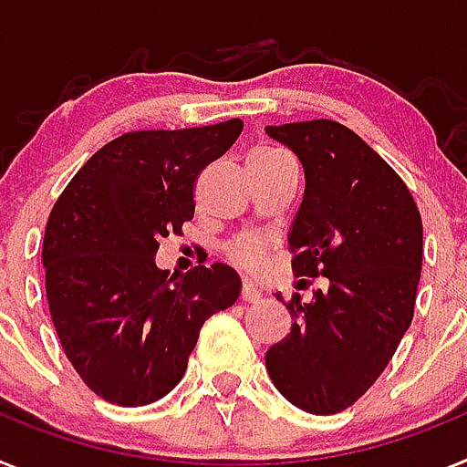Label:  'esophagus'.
Instances as JSON below:
<instances>
[{
    "label": "esophagus",
    "instance_id": "esophagus-1",
    "mask_svg": "<svg viewBox=\"0 0 467 467\" xmlns=\"http://www.w3.org/2000/svg\"><path fill=\"white\" fill-rule=\"evenodd\" d=\"M241 300L243 302H260L262 300V293L257 290V285H254L253 281H243V288H241Z\"/></svg>",
    "mask_w": 467,
    "mask_h": 467
}]
</instances>
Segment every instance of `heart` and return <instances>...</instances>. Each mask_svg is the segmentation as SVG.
Returning a JSON list of instances; mask_svg holds the SVG:
<instances>
[{"mask_svg": "<svg viewBox=\"0 0 467 467\" xmlns=\"http://www.w3.org/2000/svg\"><path fill=\"white\" fill-rule=\"evenodd\" d=\"M281 158H290L285 150L276 149V146H254L248 155V165L254 162H274ZM266 250V243L257 236H241L229 245V257L243 266H254L262 260V254Z\"/></svg>", "mask_w": 467, "mask_h": 467, "instance_id": "b5f03b06", "label": "heart"}]
</instances>
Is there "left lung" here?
Listing matches in <instances>:
<instances>
[{
	"mask_svg": "<svg viewBox=\"0 0 467 467\" xmlns=\"http://www.w3.org/2000/svg\"><path fill=\"white\" fill-rule=\"evenodd\" d=\"M266 134L305 167L288 236L293 272L328 278L309 305L300 295L285 305L293 328L266 352V370L290 404L330 416L368 392L411 326L423 222L400 174L336 119L269 125Z\"/></svg>",
	"mask_w": 467,
	"mask_h": 467,
	"instance_id": "left-lung-1",
	"label": "left lung"
}]
</instances>
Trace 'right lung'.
I'll return each mask as SVG.
<instances>
[{
    "instance_id": "1",
    "label": "right lung",
    "mask_w": 467,
    "mask_h": 467,
    "mask_svg": "<svg viewBox=\"0 0 467 467\" xmlns=\"http://www.w3.org/2000/svg\"><path fill=\"white\" fill-rule=\"evenodd\" d=\"M243 119L127 131L91 155L47 222V300L67 361L118 406L162 400L186 373L201 328L238 300L226 265L179 278L155 266L161 238L193 219V186L234 146Z\"/></svg>"
}]
</instances>
